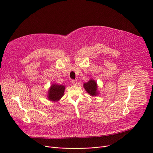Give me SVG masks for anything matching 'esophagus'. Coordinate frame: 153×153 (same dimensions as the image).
<instances>
[{
    "instance_id": "esophagus-1",
    "label": "esophagus",
    "mask_w": 153,
    "mask_h": 153,
    "mask_svg": "<svg viewBox=\"0 0 153 153\" xmlns=\"http://www.w3.org/2000/svg\"><path fill=\"white\" fill-rule=\"evenodd\" d=\"M72 83L73 85H76L77 83V80H72Z\"/></svg>"
}]
</instances>
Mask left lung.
Wrapping results in <instances>:
<instances>
[{
    "label": "left lung",
    "instance_id": "1",
    "mask_svg": "<svg viewBox=\"0 0 153 153\" xmlns=\"http://www.w3.org/2000/svg\"><path fill=\"white\" fill-rule=\"evenodd\" d=\"M84 88L91 96H94L97 94V84L96 82L93 80H90L87 83H84Z\"/></svg>",
    "mask_w": 153,
    "mask_h": 153
}]
</instances>
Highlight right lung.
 <instances>
[{
    "label": "right lung",
    "mask_w": 153,
    "mask_h": 153,
    "mask_svg": "<svg viewBox=\"0 0 153 153\" xmlns=\"http://www.w3.org/2000/svg\"><path fill=\"white\" fill-rule=\"evenodd\" d=\"M65 86L53 84L48 92V99L52 101H58L63 96Z\"/></svg>",
    "instance_id": "add662e5"
}]
</instances>
